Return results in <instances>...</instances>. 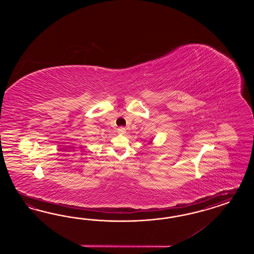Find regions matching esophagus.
<instances>
[{"label": "esophagus", "mask_w": 254, "mask_h": 254, "mask_svg": "<svg viewBox=\"0 0 254 254\" xmlns=\"http://www.w3.org/2000/svg\"><path fill=\"white\" fill-rule=\"evenodd\" d=\"M117 133L120 134V135H123V134L126 133V128L125 127H119L118 130H117Z\"/></svg>", "instance_id": "esophagus-1"}]
</instances>
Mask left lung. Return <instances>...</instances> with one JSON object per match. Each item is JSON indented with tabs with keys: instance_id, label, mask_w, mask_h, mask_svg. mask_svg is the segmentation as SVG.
Returning <instances> with one entry per match:
<instances>
[{
	"instance_id": "left-lung-1",
	"label": "left lung",
	"mask_w": 254,
	"mask_h": 254,
	"mask_svg": "<svg viewBox=\"0 0 254 254\" xmlns=\"http://www.w3.org/2000/svg\"><path fill=\"white\" fill-rule=\"evenodd\" d=\"M150 142H152V140H151V141H150Z\"/></svg>"
}]
</instances>
